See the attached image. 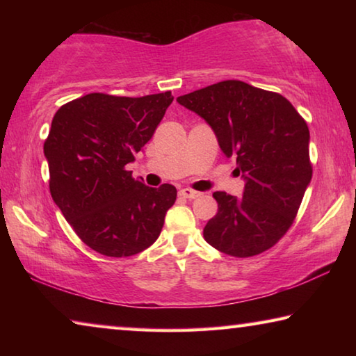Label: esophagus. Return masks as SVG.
I'll use <instances>...</instances> for the list:
<instances>
[{"instance_id": "34e87169", "label": "esophagus", "mask_w": 356, "mask_h": 356, "mask_svg": "<svg viewBox=\"0 0 356 356\" xmlns=\"http://www.w3.org/2000/svg\"><path fill=\"white\" fill-rule=\"evenodd\" d=\"M179 195H180V196H184V197H186V200H195V197L201 196V193H200V191L191 190V188H182V190L179 191Z\"/></svg>"}]
</instances>
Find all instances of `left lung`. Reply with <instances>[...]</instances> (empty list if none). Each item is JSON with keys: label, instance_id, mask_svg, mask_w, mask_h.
<instances>
[{"label": "left lung", "instance_id": "1", "mask_svg": "<svg viewBox=\"0 0 356 356\" xmlns=\"http://www.w3.org/2000/svg\"><path fill=\"white\" fill-rule=\"evenodd\" d=\"M179 105L210 125L236 172L243 195L215 191L218 212L204 238L225 254L250 257L278 242L293 222L312 177L309 130L286 97L227 80L177 97Z\"/></svg>", "mask_w": 356, "mask_h": 356}]
</instances>
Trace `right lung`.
Instances as JSON below:
<instances>
[{"label": "right lung", "instance_id": "obj_1", "mask_svg": "<svg viewBox=\"0 0 356 356\" xmlns=\"http://www.w3.org/2000/svg\"><path fill=\"white\" fill-rule=\"evenodd\" d=\"M172 99L170 91L136 99L94 92L63 105L51 120L44 144L51 197L100 254L127 257L149 248L176 202V186L152 188L125 170Z\"/></svg>", "mask_w": 356, "mask_h": 356}]
</instances>
